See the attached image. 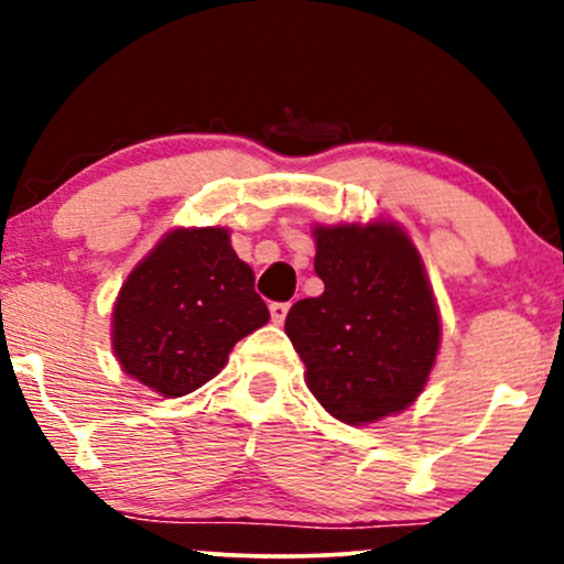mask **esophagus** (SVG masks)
I'll list each match as a JSON object with an SVG mask.
<instances>
[{"mask_svg":"<svg viewBox=\"0 0 564 564\" xmlns=\"http://www.w3.org/2000/svg\"><path fill=\"white\" fill-rule=\"evenodd\" d=\"M289 315V302H273L270 304V318H273L275 326H281Z\"/></svg>","mask_w":564,"mask_h":564,"instance_id":"1","label":"esophagus"}]
</instances>
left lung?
I'll use <instances>...</instances> for the list:
<instances>
[{
	"mask_svg": "<svg viewBox=\"0 0 564 564\" xmlns=\"http://www.w3.org/2000/svg\"><path fill=\"white\" fill-rule=\"evenodd\" d=\"M323 294L300 300L286 334L307 390L364 426L416 403L440 352V310L422 254L392 219L313 225Z\"/></svg>",
	"mask_w": 564,
	"mask_h": 564,
	"instance_id": "8db88e82",
	"label": "left lung"
}]
</instances>
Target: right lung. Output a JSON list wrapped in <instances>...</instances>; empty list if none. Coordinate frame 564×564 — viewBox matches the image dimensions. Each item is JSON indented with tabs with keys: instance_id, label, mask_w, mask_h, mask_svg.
<instances>
[{
	"instance_id": "add662e5",
	"label": "right lung",
	"mask_w": 564,
	"mask_h": 564,
	"mask_svg": "<svg viewBox=\"0 0 564 564\" xmlns=\"http://www.w3.org/2000/svg\"><path fill=\"white\" fill-rule=\"evenodd\" d=\"M270 321L254 270L228 228H172L129 270L111 313V349L127 377L164 398L215 379L230 349Z\"/></svg>"
}]
</instances>
